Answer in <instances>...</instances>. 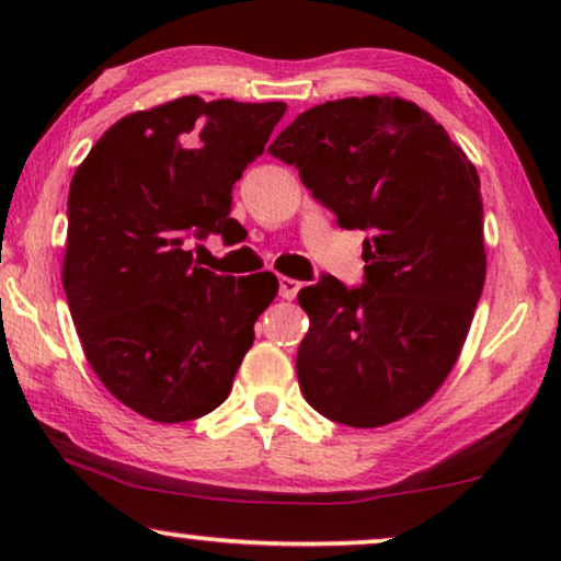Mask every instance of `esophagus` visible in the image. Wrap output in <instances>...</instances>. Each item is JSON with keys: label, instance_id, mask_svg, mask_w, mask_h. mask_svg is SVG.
<instances>
[{"label": "esophagus", "instance_id": "obj_1", "mask_svg": "<svg viewBox=\"0 0 561 561\" xmlns=\"http://www.w3.org/2000/svg\"><path fill=\"white\" fill-rule=\"evenodd\" d=\"M298 288H301V280L296 278H288V275H280V296L286 298V301H294Z\"/></svg>", "mask_w": 561, "mask_h": 561}]
</instances>
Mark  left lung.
<instances>
[{
	"instance_id": "8db88e82",
	"label": "left lung",
	"mask_w": 561,
	"mask_h": 561,
	"mask_svg": "<svg viewBox=\"0 0 561 561\" xmlns=\"http://www.w3.org/2000/svg\"><path fill=\"white\" fill-rule=\"evenodd\" d=\"M267 150L336 225L367 232L363 286L324 275L298 290L301 393L336 424H393L442 388L470 332L488 267L478 171L401 96L311 106Z\"/></svg>"
}]
</instances>
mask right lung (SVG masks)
<instances>
[{
  "mask_svg": "<svg viewBox=\"0 0 561 561\" xmlns=\"http://www.w3.org/2000/svg\"><path fill=\"white\" fill-rule=\"evenodd\" d=\"M283 114V102L181 96L114 122L76 168L68 309L91 370L145 419L181 424L225 403L278 294L267 271H206L188 242L242 232L232 186Z\"/></svg>",
  "mask_w": 561,
  "mask_h": 561,
  "instance_id": "add662e5",
  "label": "right lung"
}]
</instances>
